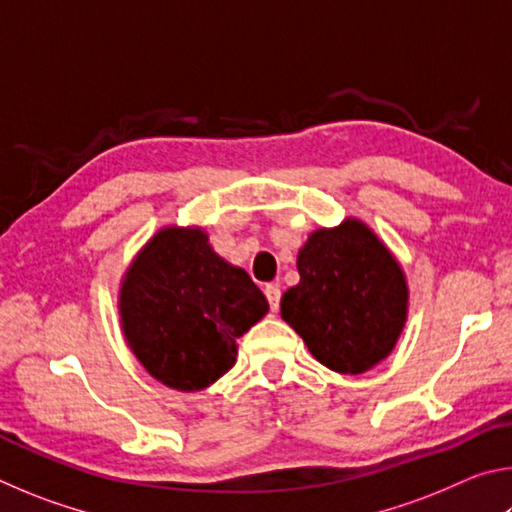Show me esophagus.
I'll return each mask as SVG.
<instances>
[{"label":"esophagus","mask_w":512,"mask_h":512,"mask_svg":"<svg viewBox=\"0 0 512 512\" xmlns=\"http://www.w3.org/2000/svg\"><path fill=\"white\" fill-rule=\"evenodd\" d=\"M264 296L268 300V305H271V311H277V307H280V298H282L280 287H277V284H266Z\"/></svg>","instance_id":"34e87169"}]
</instances>
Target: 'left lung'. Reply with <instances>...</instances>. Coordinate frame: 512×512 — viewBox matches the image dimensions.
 Here are the masks:
<instances>
[{"mask_svg":"<svg viewBox=\"0 0 512 512\" xmlns=\"http://www.w3.org/2000/svg\"><path fill=\"white\" fill-rule=\"evenodd\" d=\"M298 273L280 311L323 366L359 375L391 354L409 289L375 232L357 219L316 230L300 248Z\"/></svg>","mask_w":512,"mask_h":512,"instance_id":"obj_1","label":"left lung"}]
</instances>
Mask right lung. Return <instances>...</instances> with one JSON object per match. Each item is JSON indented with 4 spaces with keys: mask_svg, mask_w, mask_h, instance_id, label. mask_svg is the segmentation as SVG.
<instances>
[{
    "mask_svg": "<svg viewBox=\"0 0 512 512\" xmlns=\"http://www.w3.org/2000/svg\"><path fill=\"white\" fill-rule=\"evenodd\" d=\"M268 311L244 268L214 253L201 230L164 228L121 284L126 341L164 386L201 391L237 361V339Z\"/></svg>",
    "mask_w": 512,
    "mask_h": 512,
    "instance_id": "1",
    "label": "right lung"
}]
</instances>
